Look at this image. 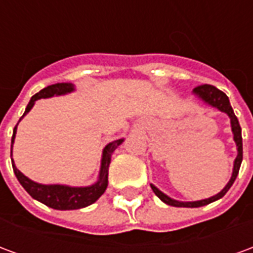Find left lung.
<instances>
[{
	"mask_svg": "<svg viewBox=\"0 0 253 253\" xmlns=\"http://www.w3.org/2000/svg\"><path fill=\"white\" fill-rule=\"evenodd\" d=\"M192 94L198 97V99L203 101L205 104L209 105V107H212V108H217L218 111L221 112H225L226 115L229 116L230 119V127H232V132H233V141L236 142V148H237V156L234 159L233 163V172H232V176L230 179L226 183V186L223 187L222 190L219 191L218 194L215 195L210 196V198H206V199H201V201H192V202H183V201H177V199H173L170 198L167 194H164L163 191L159 190L157 187L154 184H150L152 190L156 195L159 196L161 201L169 205V206H175V207H201V206H206L209 203L211 202H215L218 199H221L226 192L229 191V188L233 186L234 180L236 177L239 175L240 170V165H241V161H243V137H241V127H240L239 119L236 118L233 112V108L230 105V101H229V97L226 94L223 93L222 90H219L215 86L212 85H201V86H196L194 90H192Z\"/></svg>",
	"mask_w": 253,
	"mask_h": 253,
	"instance_id": "1",
	"label": "left lung"
}]
</instances>
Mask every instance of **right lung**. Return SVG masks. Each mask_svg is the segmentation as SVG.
I'll return each mask as SVG.
<instances>
[{
    "label": "right lung",
    "instance_id": "obj_1",
    "mask_svg": "<svg viewBox=\"0 0 253 253\" xmlns=\"http://www.w3.org/2000/svg\"><path fill=\"white\" fill-rule=\"evenodd\" d=\"M74 90H76V86L73 84L67 83L54 84V85H48L47 88H43L41 92H38L31 97L30 103L27 105L23 116L20 118V121L32 110L36 100L48 99L52 96H63V94L72 93ZM17 125L14 127L13 135H12L10 159H12V153H13V143L16 132H17ZM123 141L125 139L121 138V139H116V141H112L105 145V148L103 149V154H101L97 180L90 186L72 187L66 186V184H42V183L31 180L30 177L21 173L14 164L13 159H12V167H13L14 175L20 181V184L34 199L39 201L46 206L51 207V209H55V210H77V209H83V207L92 205L104 194V191L107 190V186H108V168L111 164V157H112V153L118 149V146H121Z\"/></svg>",
    "mask_w": 253,
    "mask_h": 253
}]
</instances>
